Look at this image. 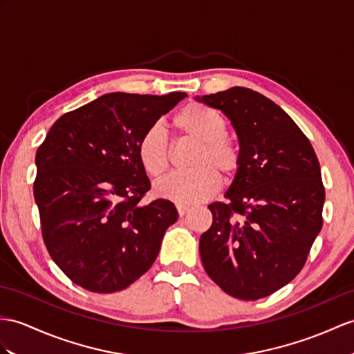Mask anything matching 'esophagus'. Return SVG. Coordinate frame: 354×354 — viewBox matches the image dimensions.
<instances>
[{
	"instance_id": "1",
	"label": "esophagus",
	"mask_w": 354,
	"mask_h": 354,
	"mask_svg": "<svg viewBox=\"0 0 354 354\" xmlns=\"http://www.w3.org/2000/svg\"><path fill=\"white\" fill-rule=\"evenodd\" d=\"M189 210H191V207H189V205H182V204L177 205V212H178L180 216H185V214H186Z\"/></svg>"
}]
</instances>
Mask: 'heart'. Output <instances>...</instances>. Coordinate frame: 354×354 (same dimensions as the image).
<instances>
[{
  "instance_id": "heart-1",
  "label": "heart",
  "mask_w": 354,
  "mask_h": 354,
  "mask_svg": "<svg viewBox=\"0 0 354 354\" xmlns=\"http://www.w3.org/2000/svg\"><path fill=\"white\" fill-rule=\"evenodd\" d=\"M172 126L182 136L196 142L189 167L192 169L172 172L154 185V194L163 200L189 205L201 203L230 183L242 167V151L234 138L227 133L228 123L218 111L201 103H187L172 118ZM138 159L151 177H159L169 165V145L160 126L154 124L138 141Z\"/></svg>"
}]
</instances>
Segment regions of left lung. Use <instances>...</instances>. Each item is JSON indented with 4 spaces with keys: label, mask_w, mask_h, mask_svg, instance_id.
I'll return each mask as SVG.
<instances>
[{
    "label": "left lung",
    "mask_w": 354,
    "mask_h": 354,
    "mask_svg": "<svg viewBox=\"0 0 354 354\" xmlns=\"http://www.w3.org/2000/svg\"><path fill=\"white\" fill-rule=\"evenodd\" d=\"M198 100L231 120L242 151L227 203L209 205L203 266L232 297H267L304 269L323 227L320 163L300 127L263 94L232 87Z\"/></svg>",
    "instance_id": "1"
}]
</instances>
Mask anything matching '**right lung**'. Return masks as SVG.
Returning <instances> with one entry per match:
<instances>
[{
	"instance_id": "obj_1",
	"label": "right lung",
	"mask_w": 354,
	"mask_h": 354,
	"mask_svg": "<svg viewBox=\"0 0 354 354\" xmlns=\"http://www.w3.org/2000/svg\"><path fill=\"white\" fill-rule=\"evenodd\" d=\"M186 93H109L66 112L36 153L34 198L41 237L66 277L93 292L127 288L147 272L174 204H141L150 180L138 141Z\"/></svg>"
}]
</instances>
